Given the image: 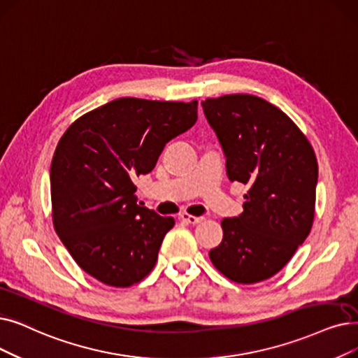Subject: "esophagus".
<instances>
[{
    "label": "esophagus",
    "instance_id": "1",
    "mask_svg": "<svg viewBox=\"0 0 358 358\" xmlns=\"http://www.w3.org/2000/svg\"><path fill=\"white\" fill-rule=\"evenodd\" d=\"M180 220L184 221L185 224L196 225V224L203 221V217H201V216H192V215H189V213H181V215H180Z\"/></svg>",
    "mask_w": 358,
    "mask_h": 358
}]
</instances>
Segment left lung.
Wrapping results in <instances>:
<instances>
[{
	"mask_svg": "<svg viewBox=\"0 0 358 358\" xmlns=\"http://www.w3.org/2000/svg\"><path fill=\"white\" fill-rule=\"evenodd\" d=\"M229 181L245 184L244 210L224 217L213 266L255 284L281 271L313 225L317 161L306 136L279 108L253 95L201 101Z\"/></svg>",
	"mask_w": 358,
	"mask_h": 358,
	"instance_id": "8db88e82",
	"label": "left lung"
}]
</instances>
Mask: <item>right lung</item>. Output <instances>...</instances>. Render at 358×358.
Returning a JSON list of instances; mask_svg holds the SVG:
<instances>
[{
    "label": "right lung",
    "instance_id": "obj_1",
    "mask_svg": "<svg viewBox=\"0 0 358 358\" xmlns=\"http://www.w3.org/2000/svg\"><path fill=\"white\" fill-rule=\"evenodd\" d=\"M197 101L120 98L61 137L51 164L54 228L86 273L130 287L153 269L174 217L136 201L134 178L155 168L168 142L194 126Z\"/></svg>",
    "mask_w": 358,
    "mask_h": 358
}]
</instances>
